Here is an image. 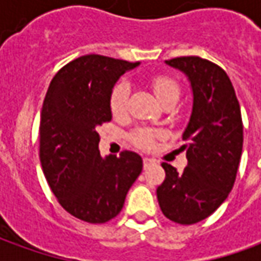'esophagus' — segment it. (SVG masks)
<instances>
[{
    "instance_id": "esophagus-1",
    "label": "esophagus",
    "mask_w": 261,
    "mask_h": 261,
    "mask_svg": "<svg viewBox=\"0 0 261 261\" xmlns=\"http://www.w3.org/2000/svg\"><path fill=\"white\" fill-rule=\"evenodd\" d=\"M154 163H155V161H154V160H152V158H148V156H145V158H144V167H149L151 166V164H154Z\"/></svg>"
}]
</instances>
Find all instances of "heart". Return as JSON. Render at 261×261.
<instances>
[{"label":"heart","instance_id":"1","mask_svg":"<svg viewBox=\"0 0 261 261\" xmlns=\"http://www.w3.org/2000/svg\"><path fill=\"white\" fill-rule=\"evenodd\" d=\"M151 86L155 91L158 100L164 105L167 101H175L180 97V87L175 83L173 78L168 76H155L151 81ZM130 94V86L127 81H120L117 83L110 95V110L115 117H122L126 115L127 110V100ZM161 136V132L151 127H138L132 132L130 141L134 145L142 149H151L155 145L156 138Z\"/></svg>","mask_w":261,"mask_h":261}]
</instances>
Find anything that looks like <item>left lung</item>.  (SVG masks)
<instances>
[{"label":"left lung","instance_id":"1","mask_svg":"<svg viewBox=\"0 0 261 261\" xmlns=\"http://www.w3.org/2000/svg\"><path fill=\"white\" fill-rule=\"evenodd\" d=\"M181 71L192 87L193 106L183 132L187 167L178 173L163 163L166 180L156 197L163 214L173 222L192 225L212 215L236 181L243 152V120L236 90L226 72L199 56L166 61Z\"/></svg>","mask_w":261,"mask_h":261}]
</instances>
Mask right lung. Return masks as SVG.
<instances>
[{
  "label": "right lung",
  "mask_w": 261,
  "mask_h": 261,
  "mask_svg": "<svg viewBox=\"0 0 261 261\" xmlns=\"http://www.w3.org/2000/svg\"><path fill=\"white\" fill-rule=\"evenodd\" d=\"M139 62L101 55L76 58L61 68L40 113V163L61 206L81 221L105 224L123 207L142 171V158L123 151L101 156L97 126L112 120L117 80Z\"/></svg>",
  "instance_id": "1"
}]
</instances>
